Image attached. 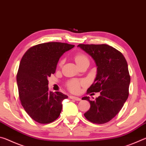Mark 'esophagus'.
<instances>
[{"instance_id": "1", "label": "esophagus", "mask_w": 146, "mask_h": 146, "mask_svg": "<svg viewBox=\"0 0 146 146\" xmlns=\"http://www.w3.org/2000/svg\"><path fill=\"white\" fill-rule=\"evenodd\" d=\"M70 98H71V99L75 100H76V101H80V100H81L80 98L77 97H75V96H70Z\"/></svg>"}]
</instances>
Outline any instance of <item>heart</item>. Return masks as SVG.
<instances>
[{
	"mask_svg": "<svg viewBox=\"0 0 146 146\" xmlns=\"http://www.w3.org/2000/svg\"><path fill=\"white\" fill-rule=\"evenodd\" d=\"M86 60H88V58L87 56H86L85 55H84V54L78 53L75 56V61L77 64ZM61 64H62V62H60V65H61ZM80 84H81V82L80 81L76 80H73L70 81V82L68 84V87L69 88V90H70L71 91L76 93V92H78L79 90H80Z\"/></svg>",
	"mask_w": 146,
	"mask_h": 146,
	"instance_id": "obj_1",
	"label": "heart"
}]
</instances>
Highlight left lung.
<instances>
[{"mask_svg":"<svg viewBox=\"0 0 146 146\" xmlns=\"http://www.w3.org/2000/svg\"><path fill=\"white\" fill-rule=\"evenodd\" d=\"M97 66V75L87 92H100L95 100L89 97L91 107L84 116L90 122L102 124L114 118L129 96L130 76L127 61L117 49L107 44H78Z\"/></svg>","mask_w":146,"mask_h":146,"instance_id":"1","label":"left lung"}]
</instances>
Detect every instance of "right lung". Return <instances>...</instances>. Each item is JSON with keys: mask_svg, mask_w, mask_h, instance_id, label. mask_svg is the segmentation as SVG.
Returning <instances> with one entry per match:
<instances>
[{"mask_svg": "<svg viewBox=\"0 0 146 146\" xmlns=\"http://www.w3.org/2000/svg\"><path fill=\"white\" fill-rule=\"evenodd\" d=\"M75 45L47 42L31 47L20 62L17 82L19 98L29 117L40 123L53 122L60 115L62 93L49 91L48 78L55 73L59 58Z\"/></svg>", "mask_w": 146, "mask_h": 146, "instance_id": "1", "label": "right lung"}]
</instances>
